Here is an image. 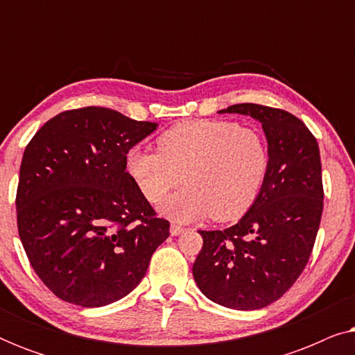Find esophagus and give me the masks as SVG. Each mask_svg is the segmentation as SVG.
Listing matches in <instances>:
<instances>
[{
	"mask_svg": "<svg viewBox=\"0 0 355 355\" xmlns=\"http://www.w3.org/2000/svg\"><path fill=\"white\" fill-rule=\"evenodd\" d=\"M186 231V227H182V226H179V225H171V227H169V232H171V236H179V234H182V232Z\"/></svg>",
	"mask_w": 355,
	"mask_h": 355,
	"instance_id": "obj_1",
	"label": "esophagus"
}]
</instances>
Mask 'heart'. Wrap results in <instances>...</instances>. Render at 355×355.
Masks as SVG:
<instances>
[{"instance_id": "b5f03b06", "label": "heart", "mask_w": 355, "mask_h": 355, "mask_svg": "<svg viewBox=\"0 0 355 355\" xmlns=\"http://www.w3.org/2000/svg\"><path fill=\"white\" fill-rule=\"evenodd\" d=\"M158 152L132 147L125 171L145 200L159 203L163 215L187 223L210 215L232 221L245 215L260 196L270 171V150L254 128L223 119L187 121L164 130Z\"/></svg>"}]
</instances>
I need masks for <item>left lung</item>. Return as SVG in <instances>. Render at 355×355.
Wrapping results in <instances>:
<instances>
[{"label":"left lung","instance_id":"1","mask_svg":"<svg viewBox=\"0 0 355 355\" xmlns=\"http://www.w3.org/2000/svg\"><path fill=\"white\" fill-rule=\"evenodd\" d=\"M220 113L260 121L270 171L255 203L234 226L200 231L203 247L193 261V279L223 307L263 309L295 283L312 254L323 211L318 144L284 110L241 103Z\"/></svg>","mask_w":355,"mask_h":355}]
</instances>
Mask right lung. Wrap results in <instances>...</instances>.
Listing matches in <instances>:
<instances>
[{
	"mask_svg": "<svg viewBox=\"0 0 355 355\" xmlns=\"http://www.w3.org/2000/svg\"><path fill=\"white\" fill-rule=\"evenodd\" d=\"M158 124L101 106L51 118L24 152L17 230L32 268L58 297L103 307L147 273L169 221L125 171V153Z\"/></svg>",
	"mask_w": 355,
	"mask_h": 355,
	"instance_id": "obj_1",
	"label": "right lung"
}]
</instances>
